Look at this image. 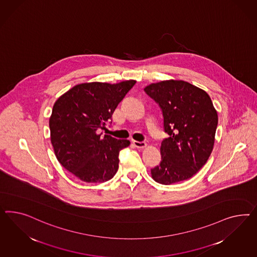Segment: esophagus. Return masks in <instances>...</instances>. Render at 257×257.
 I'll use <instances>...</instances> for the list:
<instances>
[{
  "label": "esophagus",
  "instance_id": "obj_1",
  "mask_svg": "<svg viewBox=\"0 0 257 257\" xmlns=\"http://www.w3.org/2000/svg\"><path fill=\"white\" fill-rule=\"evenodd\" d=\"M133 144L138 149H143V148L147 146L146 142H143V141L140 142V141H137V140H133Z\"/></svg>",
  "mask_w": 257,
  "mask_h": 257
}]
</instances>
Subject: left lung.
<instances>
[{"instance_id": "obj_1", "label": "left lung", "mask_w": 257, "mask_h": 257, "mask_svg": "<svg viewBox=\"0 0 257 257\" xmlns=\"http://www.w3.org/2000/svg\"><path fill=\"white\" fill-rule=\"evenodd\" d=\"M144 90L159 104L169 135L162 142V161L151 170L152 178L165 185L186 181L201 169L213 150L215 107L205 90L183 80H163Z\"/></svg>"}]
</instances>
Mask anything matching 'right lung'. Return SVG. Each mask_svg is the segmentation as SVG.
I'll return each mask as SVG.
<instances>
[{
	"label": "right lung",
	"mask_w": 257,
	"mask_h": 257,
	"mask_svg": "<svg viewBox=\"0 0 257 257\" xmlns=\"http://www.w3.org/2000/svg\"><path fill=\"white\" fill-rule=\"evenodd\" d=\"M136 82L78 84L57 99L49 118L50 141L59 163L80 181L104 182L117 173L118 153L130 141L102 138L97 130Z\"/></svg>",
	"instance_id": "1"
}]
</instances>
